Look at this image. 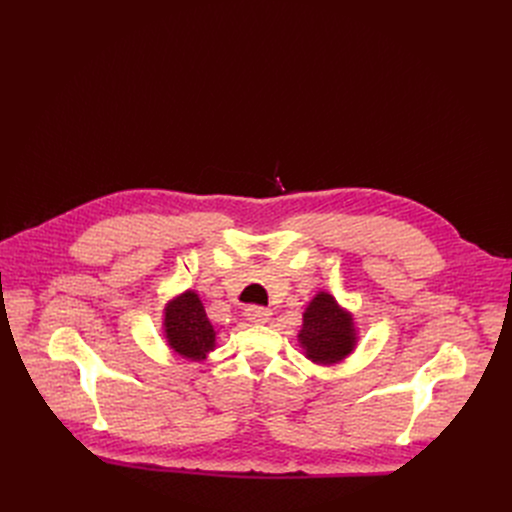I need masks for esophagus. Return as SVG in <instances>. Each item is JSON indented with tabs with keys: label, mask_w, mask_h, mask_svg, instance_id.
I'll return each mask as SVG.
<instances>
[{
	"label": "esophagus",
	"mask_w": 512,
	"mask_h": 512,
	"mask_svg": "<svg viewBox=\"0 0 512 512\" xmlns=\"http://www.w3.org/2000/svg\"><path fill=\"white\" fill-rule=\"evenodd\" d=\"M245 319L249 321V324H255V326H263L267 324V321L272 319V311H267L263 307H249L245 311Z\"/></svg>",
	"instance_id": "esophagus-1"
}]
</instances>
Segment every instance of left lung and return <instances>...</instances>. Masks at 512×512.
Segmentation results:
<instances>
[{
	"instance_id": "obj_1",
	"label": "left lung",
	"mask_w": 512,
	"mask_h": 512,
	"mask_svg": "<svg viewBox=\"0 0 512 512\" xmlns=\"http://www.w3.org/2000/svg\"><path fill=\"white\" fill-rule=\"evenodd\" d=\"M303 355L315 365H336L355 353L359 330L355 315L330 292L319 290L307 303L303 326L297 334Z\"/></svg>"
}]
</instances>
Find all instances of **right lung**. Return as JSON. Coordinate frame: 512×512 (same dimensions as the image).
Segmentation results:
<instances>
[{
	"label": "right lung",
	"instance_id": "add662e5",
	"mask_svg": "<svg viewBox=\"0 0 512 512\" xmlns=\"http://www.w3.org/2000/svg\"><path fill=\"white\" fill-rule=\"evenodd\" d=\"M161 330L170 351L186 361L203 363L215 351V328L195 290H184L164 307Z\"/></svg>",
	"mask_w": 512,
	"mask_h": 512
}]
</instances>
